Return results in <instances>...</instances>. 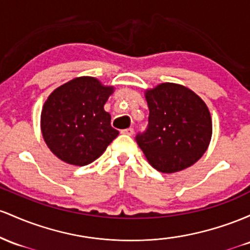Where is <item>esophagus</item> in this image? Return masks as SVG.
<instances>
[{
	"label": "esophagus",
	"mask_w": 250,
	"mask_h": 250,
	"mask_svg": "<svg viewBox=\"0 0 250 250\" xmlns=\"http://www.w3.org/2000/svg\"><path fill=\"white\" fill-rule=\"evenodd\" d=\"M122 133L127 134V136H132V134L134 133V130L132 127H128V128H125V130H122Z\"/></svg>",
	"instance_id": "obj_1"
}]
</instances>
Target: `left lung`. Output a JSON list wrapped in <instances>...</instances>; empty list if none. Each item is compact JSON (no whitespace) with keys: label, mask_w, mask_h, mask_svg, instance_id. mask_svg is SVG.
Returning a JSON list of instances; mask_svg holds the SVG:
<instances>
[{"label":"left lung","mask_w":250,"mask_h":250,"mask_svg":"<svg viewBox=\"0 0 250 250\" xmlns=\"http://www.w3.org/2000/svg\"><path fill=\"white\" fill-rule=\"evenodd\" d=\"M148 124L136 142L156 170L172 173L191 167L211 138V118L197 94L165 83L146 92Z\"/></svg>","instance_id":"left-lung-1"}]
</instances>
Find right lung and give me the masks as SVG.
Segmentation results:
<instances>
[{"label": "right lung", "mask_w": 250, "mask_h": 250, "mask_svg": "<svg viewBox=\"0 0 250 250\" xmlns=\"http://www.w3.org/2000/svg\"><path fill=\"white\" fill-rule=\"evenodd\" d=\"M112 87L81 77L55 89L44 103L41 131L47 146L61 161L83 167L103 155L119 131L111 126L104 105Z\"/></svg>", "instance_id": "1"}]
</instances>
